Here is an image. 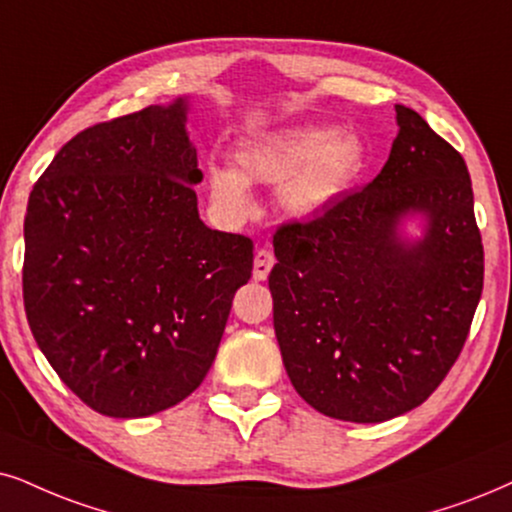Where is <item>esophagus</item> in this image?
<instances>
[{
  "instance_id": "34e87169",
  "label": "esophagus",
  "mask_w": 512,
  "mask_h": 512,
  "mask_svg": "<svg viewBox=\"0 0 512 512\" xmlns=\"http://www.w3.org/2000/svg\"><path fill=\"white\" fill-rule=\"evenodd\" d=\"M274 252L271 250H257L255 252V264H252V278L255 281H264V278L269 276L271 267H274Z\"/></svg>"
}]
</instances>
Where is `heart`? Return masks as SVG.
<instances>
[{
    "label": "heart",
    "instance_id": "b5f03b06",
    "mask_svg": "<svg viewBox=\"0 0 512 512\" xmlns=\"http://www.w3.org/2000/svg\"><path fill=\"white\" fill-rule=\"evenodd\" d=\"M238 172L224 165L208 167L215 203L229 215L250 210V181L278 186L281 208L307 219L338 200L364 167V144L357 134L331 127H293L248 141L236 151Z\"/></svg>",
    "mask_w": 512,
    "mask_h": 512
}]
</instances>
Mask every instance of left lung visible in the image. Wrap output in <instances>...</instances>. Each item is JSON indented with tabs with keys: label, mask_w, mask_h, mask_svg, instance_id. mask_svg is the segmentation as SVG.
<instances>
[{
	"label": "left lung",
	"mask_w": 512,
	"mask_h": 512,
	"mask_svg": "<svg viewBox=\"0 0 512 512\" xmlns=\"http://www.w3.org/2000/svg\"><path fill=\"white\" fill-rule=\"evenodd\" d=\"M378 177L309 222L281 224L274 331L297 394L323 416L383 423L451 371L482 295L484 250L463 155L406 106ZM420 214L426 234L398 226Z\"/></svg>",
	"instance_id": "1"
}]
</instances>
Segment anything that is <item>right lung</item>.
Wrapping results in <instances>:
<instances>
[{"mask_svg": "<svg viewBox=\"0 0 512 512\" xmlns=\"http://www.w3.org/2000/svg\"><path fill=\"white\" fill-rule=\"evenodd\" d=\"M186 99L84 129L30 193L23 302L58 378L89 409L144 418L217 357L252 241L203 224Z\"/></svg>", "mask_w": 512, "mask_h": 512, "instance_id": "obj_1", "label": "right lung"}]
</instances>
